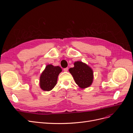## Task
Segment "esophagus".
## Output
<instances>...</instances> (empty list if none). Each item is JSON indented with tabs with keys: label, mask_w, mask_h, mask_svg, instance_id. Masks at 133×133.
Returning <instances> with one entry per match:
<instances>
[{
	"label": "esophagus",
	"mask_w": 133,
	"mask_h": 133,
	"mask_svg": "<svg viewBox=\"0 0 133 133\" xmlns=\"http://www.w3.org/2000/svg\"><path fill=\"white\" fill-rule=\"evenodd\" d=\"M68 69H69V68H64V71H68Z\"/></svg>",
	"instance_id": "34e87169"
}]
</instances>
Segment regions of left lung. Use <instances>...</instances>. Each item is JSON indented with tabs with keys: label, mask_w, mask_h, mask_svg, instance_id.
I'll return each instance as SVG.
<instances>
[{
	"label": "left lung",
	"mask_w": 133,
	"mask_h": 133,
	"mask_svg": "<svg viewBox=\"0 0 133 133\" xmlns=\"http://www.w3.org/2000/svg\"><path fill=\"white\" fill-rule=\"evenodd\" d=\"M74 67L71 68L69 71L73 75L76 84L84 89L91 85L93 79V72L86 64L82 62H76Z\"/></svg>",
	"instance_id": "obj_1"
}]
</instances>
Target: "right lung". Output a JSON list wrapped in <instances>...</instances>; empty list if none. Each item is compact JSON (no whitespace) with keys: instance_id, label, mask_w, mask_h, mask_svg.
Returning a JSON list of instances; mask_svg holds the SVG:
<instances>
[{"instance_id":"add662e5","label":"right lung","mask_w":133,"mask_h":133,"mask_svg":"<svg viewBox=\"0 0 133 133\" xmlns=\"http://www.w3.org/2000/svg\"><path fill=\"white\" fill-rule=\"evenodd\" d=\"M62 68L59 66L48 65L40 77V87L44 91H50L55 86L58 76L62 71Z\"/></svg>"}]
</instances>
